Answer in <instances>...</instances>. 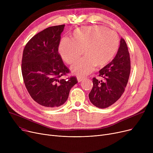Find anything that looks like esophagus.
I'll list each match as a JSON object with an SVG mask.
<instances>
[{"label": "esophagus", "mask_w": 153, "mask_h": 153, "mask_svg": "<svg viewBox=\"0 0 153 153\" xmlns=\"http://www.w3.org/2000/svg\"><path fill=\"white\" fill-rule=\"evenodd\" d=\"M85 77H82V76H78L77 77L78 82H81V81H82L84 79H85Z\"/></svg>", "instance_id": "1"}]
</instances>
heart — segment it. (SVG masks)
<instances>
[{"instance_id": "1", "label": "heart", "mask_w": 153, "mask_h": 153, "mask_svg": "<svg viewBox=\"0 0 153 153\" xmlns=\"http://www.w3.org/2000/svg\"><path fill=\"white\" fill-rule=\"evenodd\" d=\"M120 40L115 31L102 26H91L77 28L72 33L71 39L64 38L58 50L62 59L71 64L84 53L85 56L72 66V71L80 76L90 74L95 66L107 64L116 54Z\"/></svg>"}]
</instances>
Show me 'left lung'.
<instances>
[{"instance_id": "left-lung-1", "label": "left lung", "mask_w": 153, "mask_h": 153, "mask_svg": "<svg viewBox=\"0 0 153 153\" xmlns=\"http://www.w3.org/2000/svg\"><path fill=\"white\" fill-rule=\"evenodd\" d=\"M130 70L129 51L125 39L121 38L115 57L99 71V76L103 81L92 79L93 87L89 97L93 105L105 108L116 102L125 92Z\"/></svg>"}]
</instances>
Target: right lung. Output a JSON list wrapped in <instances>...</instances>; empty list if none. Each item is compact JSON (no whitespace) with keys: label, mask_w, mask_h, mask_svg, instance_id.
I'll return each instance as SVG.
<instances>
[{"label":"right lung","mask_w":153,"mask_h":153,"mask_svg":"<svg viewBox=\"0 0 153 153\" xmlns=\"http://www.w3.org/2000/svg\"><path fill=\"white\" fill-rule=\"evenodd\" d=\"M65 25L48 27L32 37L24 48L22 73L31 97L47 108L58 107L66 102L76 76L70 73L58 52L61 34Z\"/></svg>","instance_id":"right-lung-1"}]
</instances>
